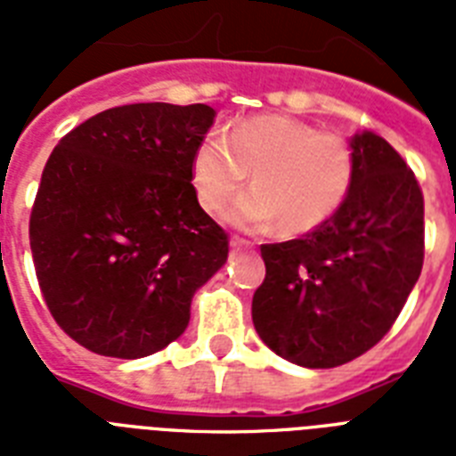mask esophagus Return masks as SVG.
I'll return each mask as SVG.
<instances>
[{"mask_svg": "<svg viewBox=\"0 0 456 456\" xmlns=\"http://www.w3.org/2000/svg\"><path fill=\"white\" fill-rule=\"evenodd\" d=\"M232 248H250L253 243L248 241V239H241V236H232Z\"/></svg>", "mask_w": 456, "mask_h": 456, "instance_id": "obj_1", "label": "esophagus"}]
</instances>
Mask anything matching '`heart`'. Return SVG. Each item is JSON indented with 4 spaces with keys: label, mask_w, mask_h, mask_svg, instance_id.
<instances>
[{
    "label": "heart",
    "mask_w": 456,
    "mask_h": 456,
    "mask_svg": "<svg viewBox=\"0 0 456 456\" xmlns=\"http://www.w3.org/2000/svg\"><path fill=\"white\" fill-rule=\"evenodd\" d=\"M227 210L241 229L277 224L286 234H305L331 220L346 203L354 179V153L346 137L319 132L286 116H257L229 132L203 137L191 163L199 203L217 213L248 182Z\"/></svg>",
    "instance_id": "obj_1"
}]
</instances>
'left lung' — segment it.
Wrapping results in <instances>:
<instances>
[{
  "label": "left lung",
  "instance_id": "left-lung-1",
  "mask_svg": "<svg viewBox=\"0 0 456 456\" xmlns=\"http://www.w3.org/2000/svg\"><path fill=\"white\" fill-rule=\"evenodd\" d=\"M346 203L303 239L263 243L253 324L265 346L307 369L374 347L395 324L424 265V193L403 156L374 132L354 134Z\"/></svg>",
  "mask_w": 456,
  "mask_h": 456
}]
</instances>
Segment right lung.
Wrapping results in <instances>:
<instances>
[{
    "instance_id": "right-lung-1",
    "label": "right lung",
    "mask_w": 456,
    "mask_h": 456,
    "mask_svg": "<svg viewBox=\"0 0 456 456\" xmlns=\"http://www.w3.org/2000/svg\"><path fill=\"white\" fill-rule=\"evenodd\" d=\"M206 103H130L61 139L30 213V250L56 324L103 357L137 360L184 333L191 298L227 263L199 206L193 153Z\"/></svg>"
}]
</instances>
